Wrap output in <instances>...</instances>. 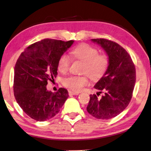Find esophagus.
<instances>
[{"label": "esophagus", "mask_w": 151, "mask_h": 151, "mask_svg": "<svg viewBox=\"0 0 151 151\" xmlns=\"http://www.w3.org/2000/svg\"><path fill=\"white\" fill-rule=\"evenodd\" d=\"M80 93L78 92H75V91H69V94H70V95H78V94H79Z\"/></svg>", "instance_id": "34e87169"}]
</instances>
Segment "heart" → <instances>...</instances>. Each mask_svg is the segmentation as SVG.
Instances as JSON below:
<instances>
[{"instance_id": "1", "label": "heart", "mask_w": 151, "mask_h": 151, "mask_svg": "<svg viewBox=\"0 0 151 151\" xmlns=\"http://www.w3.org/2000/svg\"><path fill=\"white\" fill-rule=\"evenodd\" d=\"M71 55L76 60L84 63L82 76L72 75L64 80V85L75 91H80L83 87L88 85L89 76L94 81L101 79L106 74L109 60L105 55H99V52L88 44H82L71 51ZM71 64V59L67 55H62L58 61V69L60 72H67Z\"/></svg>"}]
</instances>
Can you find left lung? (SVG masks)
<instances>
[{
  "instance_id": "1",
  "label": "left lung",
  "mask_w": 151,
  "mask_h": 151,
  "mask_svg": "<svg viewBox=\"0 0 151 151\" xmlns=\"http://www.w3.org/2000/svg\"><path fill=\"white\" fill-rule=\"evenodd\" d=\"M91 40L106 51L109 65L94 86L100 92L90 94L87 111L96 118L107 120L121 113L131 101L136 82L135 66L131 56L118 44L105 38ZM100 93H104L101 98Z\"/></svg>"
}]
</instances>
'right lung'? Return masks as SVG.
<instances>
[{
  "label": "right lung",
  "instance_id": "right-lung-1",
  "mask_svg": "<svg viewBox=\"0 0 151 151\" xmlns=\"http://www.w3.org/2000/svg\"><path fill=\"white\" fill-rule=\"evenodd\" d=\"M73 42L45 38L28 46L17 60L14 95L24 113L34 120L44 122L54 117L69 97L67 89L60 87L52 93L46 86L57 77L58 59Z\"/></svg>",
  "mask_w": 151,
  "mask_h": 151
}]
</instances>
